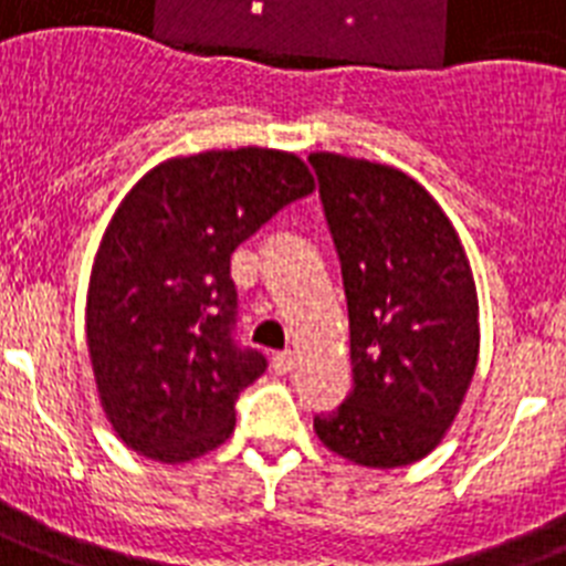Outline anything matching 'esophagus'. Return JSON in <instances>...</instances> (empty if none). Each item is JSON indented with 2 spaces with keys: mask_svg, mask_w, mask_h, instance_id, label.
<instances>
[{
  "mask_svg": "<svg viewBox=\"0 0 566 566\" xmlns=\"http://www.w3.org/2000/svg\"><path fill=\"white\" fill-rule=\"evenodd\" d=\"M273 371L275 374H291L293 365H296V356H293V350H282V354H273Z\"/></svg>",
  "mask_w": 566,
  "mask_h": 566,
  "instance_id": "1",
  "label": "esophagus"
}]
</instances>
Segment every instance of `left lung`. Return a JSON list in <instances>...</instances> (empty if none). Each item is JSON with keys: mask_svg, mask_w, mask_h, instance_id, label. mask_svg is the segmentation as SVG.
I'll use <instances>...</instances> for the list:
<instances>
[{"mask_svg": "<svg viewBox=\"0 0 566 566\" xmlns=\"http://www.w3.org/2000/svg\"><path fill=\"white\" fill-rule=\"evenodd\" d=\"M348 298L354 388L313 417L331 452L408 467L440 443L478 365V291L458 232L394 166L311 155Z\"/></svg>", "mask_w": 566, "mask_h": 566, "instance_id": "8db88e82", "label": "left lung"}]
</instances>
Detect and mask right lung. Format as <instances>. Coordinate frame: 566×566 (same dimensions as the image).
<instances>
[{"instance_id": "right-lung-1", "label": "right lung", "mask_w": 566, "mask_h": 566, "mask_svg": "<svg viewBox=\"0 0 566 566\" xmlns=\"http://www.w3.org/2000/svg\"><path fill=\"white\" fill-rule=\"evenodd\" d=\"M313 192L287 151H201L155 166L114 212L94 259L85 336L99 402L135 452L184 463L235 429L268 368L235 339V247Z\"/></svg>"}]
</instances>
